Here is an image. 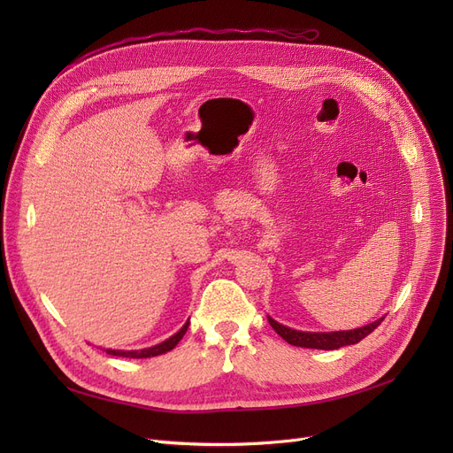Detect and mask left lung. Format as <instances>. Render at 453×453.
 Segmentation results:
<instances>
[{
    "label": "left lung",
    "mask_w": 453,
    "mask_h": 453,
    "mask_svg": "<svg viewBox=\"0 0 453 453\" xmlns=\"http://www.w3.org/2000/svg\"><path fill=\"white\" fill-rule=\"evenodd\" d=\"M270 325L273 326V330L277 334L288 342L290 345L296 347H304V349H323V350H334L345 345H354L358 343L360 340H364L367 334L384 321V318H380L365 326L360 328H352V330H336V332H303V330H294L290 326H284L280 323H277L273 318L268 316Z\"/></svg>",
    "instance_id": "left-lung-1"
}]
</instances>
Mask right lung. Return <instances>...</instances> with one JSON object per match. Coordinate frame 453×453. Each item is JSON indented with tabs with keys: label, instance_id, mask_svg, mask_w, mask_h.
<instances>
[{
	"label": "right lung",
	"instance_id": "obj_1",
	"mask_svg": "<svg viewBox=\"0 0 453 453\" xmlns=\"http://www.w3.org/2000/svg\"><path fill=\"white\" fill-rule=\"evenodd\" d=\"M188 328V319L185 321V325L176 332L174 336H171L169 340H165L154 347H149V349H139V350H115V349H104L108 354L111 356H123V358H152V356H159V354H165L173 350L180 340L185 336V332Z\"/></svg>",
	"mask_w": 453,
	"mask_h": 453
}]
</instances>
